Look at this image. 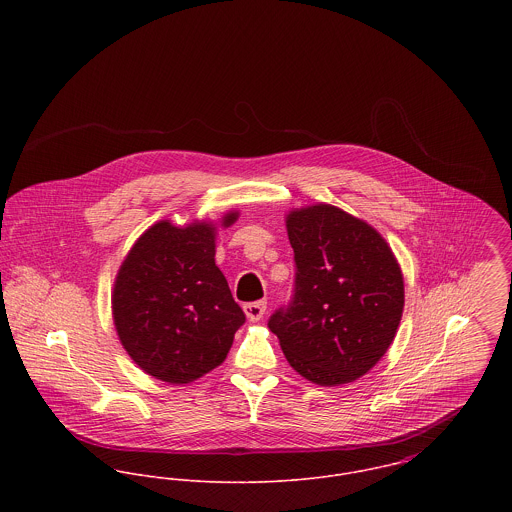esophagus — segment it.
I'll return each mask as SVG.
<instances>
[{
    "label": "esophagus",
    "instance_id": "obj_1",
    "mask_svg": "<svg viewBox=\"0 0 512 512\" xmlns=\"http://www.w3.org/2000/svg\"><path fill=\"white\" fill-rule=\"evenodd\" d=\"M244 313H246L248 321H252V323L260 321V319L264 317V313H266V301H252V303H246V305H244Z\"/></svg>",
    "mask_w": 512,
    "mask_h": 512
}]
</instances>
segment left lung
I'll return each instance as SVG.
<instances>
[{
    "mask_svg": "<svg viewBox=\"0 0 512 512\" xmlns=\"http://www.w3.org/2000/svg\"><path fill=\"white\" fill-rule=\"evenodd\" d=\"M295 293L268 327L295 372L319 386L353 382L376 365L404 311L400 264L365 220L333 205L286 215Z\"/></svg>",
    "mask_w": 512,
    "mask_h": 512,
    "instance_id": "8db88e82",
    "label": "left lung"
}]
</instances>
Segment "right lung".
I'll return each instance as SVG.
<instances>
[{"mask_svg":"<svg viewBox=\"0 0 512 512\" xmlns=\"http://www.w3.org/2000/svg\"><path fill=\"white\" fill-rule=\"evenodd\" d=\"M238 219L228 211L226 228ZM217 224L159 220L124 258L112 292L118 339L146 374L167 384L193 382L226 359L246 321L215 264Z\"/></svg>","mask_w":512,"mask_h":512,"instance_id":"1","label":"right lung"}]
</instances>
